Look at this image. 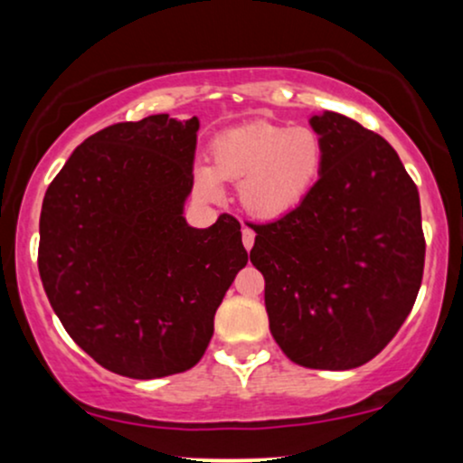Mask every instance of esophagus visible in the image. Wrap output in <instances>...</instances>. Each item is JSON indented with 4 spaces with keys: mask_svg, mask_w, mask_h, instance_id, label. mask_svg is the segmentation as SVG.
Returning a JSON list of instances; mask_svg holds the SVG:
<instances>
[{
    "mask_svg": "<svg viewBox=\"0 0 463 463\" xmlns=\"http://www.w3.org/2000/svg\"><path fill=\"white\" fill-rule=\"evenodd\" d=\"M241 241H243V248H246V250L254 246V231H252V228H248V226L241 228Z\"/></svg>",
    "mask_w": 463,
    "mask_h": 463,
    "instance_id": "34e87169",
    "label": "esophagus"
}]
</instances>
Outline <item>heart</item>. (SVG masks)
<instances>
[{
  "instance_id": "b5f03b06",
  "label": "heart",
  "mask_w": 463,
  "mask_h": 463,
  "mask_svg": "<svg viewBox=\"0 0 463 463\" xmlns=\"http://www.w3.org/2000/svg\"><path fill=\"white\" fill-rule=\"evenodd\" d=\"M322 161V139L309 126L252 121L217 137L211 163L195 165V189L217 200L222 180H239L243 209L259 220H279L305 202Z\"/></svg>"
}]
</instances>
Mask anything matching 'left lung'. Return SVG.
I'll return each instance as SVG.
<instances>
[{
	"label": "left lung",
	"instance_id": "obj_1",
	"mask_svg": "<svg viewBox=\"0 0 463 463\" xmlns=\"http://www.w3.org/2000/svg\"><path fill=\"white\" fill-rule=\"evenodd\" d=\"M320 178L296 211L252 226L250 261L265 279L269 331L294 364L350 370L394 337L424 269L420 195L394 147L322 110Z\"/></svg>",
	"mask_w": 463,
	"mask_h": 463
}]
</instances>
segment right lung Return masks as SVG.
<instances>
[{
    "label": "right lung",
    "instance_id": "right-lung-1",
    "mask_svg": "<svg viewBox=\"0 0 463 463\" xmlns=\"http://www.w3.org/2000/svg\"><path fill=\"white\" fill-rule=\"evenodd\" d=\"M200 119L150 115L95 132L47 187L39 272L58 320L106 370L161 379L194 368L248 252L235 217L194 228Z\"/></svg>",
    "mask_w": 463,
    "mask_h": 463
}]
</instances>
